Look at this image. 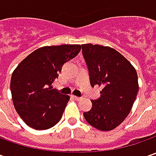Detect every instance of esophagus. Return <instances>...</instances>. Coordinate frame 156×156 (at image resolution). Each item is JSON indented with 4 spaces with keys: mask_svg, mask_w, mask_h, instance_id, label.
I'll list each match as a JSON object with an SVG mask.
<instances>
[{
    "mask_svg": "<svg viewBox=\"0 0 156 156\" xmlns=\"http://www.w3.org/2000/svg\"><path fill=\"white\" fill-rule=\"evenodd\" d=\"M73 99L76 100V101H80L81 100V97H78V96H75V95H72Z\"/></svg>",
    "mask_w": 156,
    "mask_h": 156,
    "instance_id": "34e87169",
    "label": "esophagus"
}]
</instances>
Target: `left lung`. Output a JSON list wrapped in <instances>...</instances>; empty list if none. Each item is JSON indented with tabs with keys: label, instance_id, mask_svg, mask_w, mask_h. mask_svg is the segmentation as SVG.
Masks as SVG:
<instances>
[{
	"label": "left lung",
	"instance_id": "8db88e82",
	"mask_svg": "<svg viewBox=\"0 0 156 156\" xmlns=\"http://www.w3.org/2000/svg\"><path fill=\"white\" fill-rule=\"evenodd\" d=\"M82 54L89 70L90 84L102 87L98 100H92L91 110L83 113L94 128L110 131L129 115L139 90L134 66L110 47L82 44Z\"/></svg>",
	"mask_w": 156,
	"mask_h": 156
}]
</instances>
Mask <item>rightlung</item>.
<instances>
[{"label": "right lung", "instance_id": "obj_1", "mask_svg": "<svg viewBox=\"0 0 156 156\" xmlns=\"http://www.w3.org/2000/svg\"><path fill=\"white\" fill-rule=\"evenodd\" d=\"M79 44L46 46L32 52L14 70L10 88L15 108L32 129L44 130L59 122L70 96L53 89L62 65L81 51Z\"/></svg>", "mask_w": 156, "mask_h": 156}]
</instances>
